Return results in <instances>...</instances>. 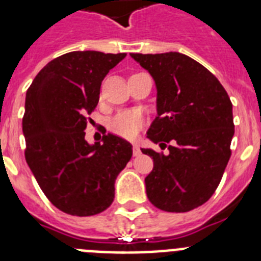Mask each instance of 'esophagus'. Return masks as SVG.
<instances>
[{
	"label": "esophagus",
	"mask_w": 261,
	"mask_h": 261,
	"mask_svg": "<svg viewBox=\"0 0 261 261\" xmlns=\"http://www.w3.org/2000/svg\"><path fill=\"white\" fill-rule=\"evenodd\" d=\"M133 155H135V156L141 155V149H140V146H138L137 144L133 145Z\"/></svg>",
	"instance_id": "obj_1"
}]
</instances>
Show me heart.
<instances>
[{"label":"heart","instance_id":"heart-1","mask_svg":"<svg viewBox=\"0 0 261 261\" xmlns=\"http://www.w3.org/2000/svg\"><path fill=\"white\" fill-rule=\"evenodd\" d=\"M144 116L140 111L125 110L110 120V129L124 138H135L144 125Z\"/></svg>","mask_w":261,"mask_h":261}]
</instances>
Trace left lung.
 I'll use <instances>...</instances> for the list:
<instances>
[{
	"instance_id": "obj_1",
	"label": "left lung",
	"mask_w": 261,
	"mask_h": 261,
	"mask_svg": "<svg viewBox=\"0 0 261 261\" xmlns=\"http://www.w3.org/2000/svg\"><path fill=\"white\" fill-rule=\"evenodd\" d=\"M156 87V114L147 138L168 154L141 149L153 158L145 177L147 199L165 212H190L208 201L222 179L231 150L232 105L220 81L179 52L130 53Z\"/></svg>"
}]
</instances>
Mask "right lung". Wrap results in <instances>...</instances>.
I'll list each match as a JSON object with an SVG mask.
<instances>
[{"mask_svg":"<svg viewBox=\"0 0 261 261\" xmlns=\"http://www.w3.org/2000/svg\"><path fill=\"white\" fill-rule=\"evenodd\" d=\"M126 53L74 50L48 62L26 93L22 128L26 162L41 191L70 216H94L112 204L115 180L132 158V145L105 135L85 140L87 115L100 85Z\"/></svg>","mask_w":261,"mask_h":261,"instance_id":"right-lung-1","label":"right lung"}]
</instances>
